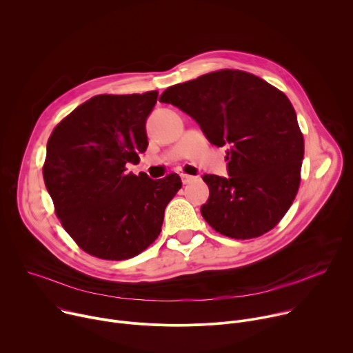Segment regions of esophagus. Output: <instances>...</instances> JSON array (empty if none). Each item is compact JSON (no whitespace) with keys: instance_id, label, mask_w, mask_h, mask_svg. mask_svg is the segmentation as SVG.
I'll return each mask as SVG.
<instances>
[{"instance_id":"1","label":"esophagus","mask_w":353,"mask_h":353,"mask_svg":"<svg viewBox=\"0 0 353 353\" xmlns=\"http://www.w3.org/2000/svg\"><path fill=\"white\" fill-rule=\"evenodd\" d=\"M180 177H181V181H183V184H188L190 181H192L195 177L194 176H190V174H180Z\"/></svg>"}]
</instances>
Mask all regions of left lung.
I'll return each mask as SVG.
<instances>
[{
    "label": "left lung",
    "mask_w": 353,
    "mask_h": 353,
    "mask_svg": "<svg viewBox=\"0 0 353 353\" xmlns=\"http://www.w3.org/2000/svg\"><path fill=\"white\" fill-rule=\"evenodd\" d=\"M188 114L205 138L226 146L228 174H204V219L232 239H253L283 218L300 183L305 141L289 99L267 81L221 70L173 85L161 94Z\"/></svg>",
    "instance_id": "left-lung-1"
}]
</instances>
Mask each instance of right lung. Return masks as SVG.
<instances>
[{
    "mask_svg": "<svg viewBox=\"0 0 353 353\" xmlns=\"http://www.w3.org/2000/svg\"><path fill=\"white\" fill-rule=\"evenodd\" d=\"M158 92L99 94L78 106L47 142L43 177L67 233L86 253L127 260L152 244L180 176L127 172L148 148Z\"/></svg>",
    "mask_w": 353,
    "mask_h": 353,
    "instance_id": "add662e5",
    "label": "right lung"
}]
</instances>
